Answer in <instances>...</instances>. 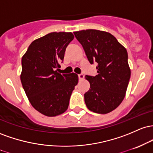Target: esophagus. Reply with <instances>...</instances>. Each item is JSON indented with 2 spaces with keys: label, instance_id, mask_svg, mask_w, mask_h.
I'll use <instances>...</instances> for the list:
<instances>
[{
  "label": "esophagus",
  "instance_id": "34e87169",
  "mask_svg": "<svg viewBox=\"0 0 153 153\" xmlns=\"http://www.w3.org/2000/svg\"><path fill=\"white\" fill-rule=\"evenodd\" d=\"M78 76H79V79H84V77H85L84 74H79Z\"/></svg>",
  "mask_w": 153,
  "mask_h": 153
}]
</instances>
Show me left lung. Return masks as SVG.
Listing matches in <instances>:
<instances>
[{"mask_svg": "<svg viewBox=\"0 0 153 153\" xmlns=\"http://www.w3.org/2000/svg\"><path fill=\"white\" fill-rule=\"evenodd\" d=\"M74 34L91 64L97 63V74L85 76L90 84L85 94L86 105L97 114L111 112L124 98L131 76L126 49L104 31L87 30Z\"/></svg>", "mask_w": 153, "mask_h": 153, "instance_id": "8db88e82", "label": "left lung"}]
</instances>
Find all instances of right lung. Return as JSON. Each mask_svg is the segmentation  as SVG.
<instances>
[{"label": "right lung", "instance_id": "1", "mask_svg": "<svg viewBox=\"0 0 153 153\" xmlns=\"http://www.w3.org/2000/svg\"><path fill=\"white\" fill-rule=\"evenodd\" d=\"M74 37L71 32H51L34 40L22 58V87L34 108L45 116L64 113L78 83L76 74L57 71Z\"/></svg>", "mask_w": 153, "mask_h": 153}]
</instances>
